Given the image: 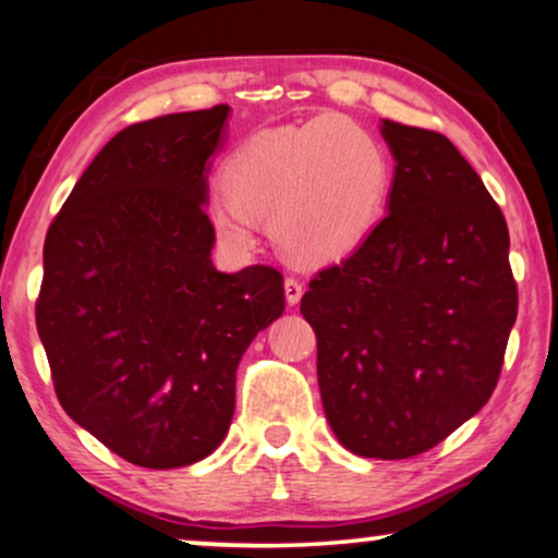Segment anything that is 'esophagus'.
Here are the masks:
<instances>
[{
    "label": "esophagus",
    "instance_id": "1",
    "mask_svg": "<svg viewBox=\"0 0 558 558\" xmlns=\"http://www.w3.org/2000/svg\"><path fill=\"white\" fill-rule=\"evenodd\" d=\"M301 298H303V282L298 280V278H286V301H288V305H298L301 303Z\"/></svg>",
    "mask_w": 558,
    "mask_h": 558
}]
</instances>
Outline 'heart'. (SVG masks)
<instances>
[{"label": "heart", "instance_id": "heart-1", "mask_svg": "<svg viewBox=\"0 0 558 558\" xmlns=\"http://www.w3.org/2000/svg\"><path fill=\"white\" fill-rule=\"evenodd\" d=\"M390 178L386 149L368 130L320 118L240 145L222 168L228 197H213L207 218L235 251L253 243V218H270L282 251L323 265L351 255L376 230Z\"/></svg>", "mask_w": 558, "mask_h": 558}]
</instances>
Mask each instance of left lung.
I'll list each match as a JSON object with an SVG mask.
<instances>
[{"instance_id": "8db88e82", "label": "left lung", "mask_w": 558, "mask_h": 558, "mask_svg": "<svg viewBox=\"0 0 558 558\" xmlns=\"http://www.w3.org/2000/svg\"><path fill=\"white\" fill-rule=\"evenodd\" d=\"M386 218L301 301L332 434L363 459H411L484 409L519 311L509 228L438 132L380 122Z\"/></svg>"}]
</instances>
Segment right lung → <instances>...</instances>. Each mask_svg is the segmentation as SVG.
<instances>
[{"instance_id": "add662e5", "label": "right lung", "mask_w": 558, "mask_h": 558, "mask_svg": "<svg viewBox=\"0 0 558 558\" xmlns=\"http://www.w3.org/2000/svg\"><path fill=\"white\" fill-rule=\"evenodd\" d=\"M230 107L137 122L99 149L47 230L37 330L57 398L145 469L203 461L235 413V371L286 311L268 265L215 270L207 172Z\"/></svg>"}]
</instances>
